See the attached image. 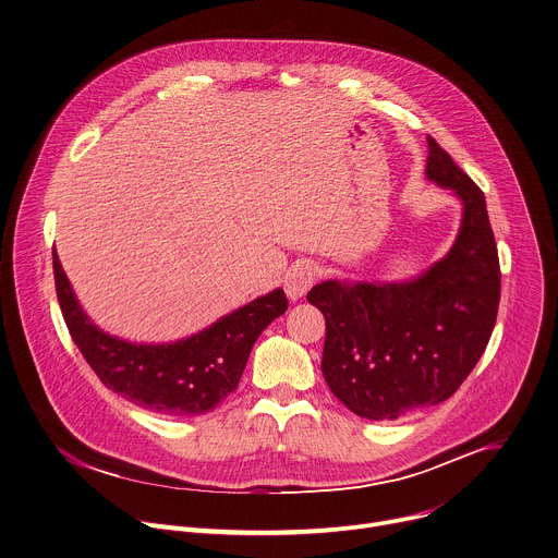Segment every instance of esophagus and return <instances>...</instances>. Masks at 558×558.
Returning a JSON list of instances; mask_svg holds the SVG:
<instances>
[{
    "label": "esophagus",
    "mask_w": 558,
    "mask_h": 558,
    "mask_svg": "<svg viewBox=\"0 0 558 558\" xmlns=\"http://www.w3.org/2000/svg\"><path fill=\"white\" fill-rule=\"evenodd\" d=\"M284 293H287V298L291 300V302H298V300H302L306 293H308V289L313 287V282H315V267L311 265V263H295V265H291L289 267V271L284 274Z\"/></svg>",
    "instance_id": "obj_1"
}]
</instances>
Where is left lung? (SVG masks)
Returning <instances> with one entry per match:
<instances>
[{
  "instance_id": "left-lung-1",
  "label": "left lung",
  "mask_w": 558,
  "mask_h": 558,
  "mask_svg": "<svg viewBox=\"0 0 558 558\" xmlns=\"http://www.w3.org/2000/svg\"><path fill=\"white\" fill-rule=\"evenodd\" d=\"M426 178L463 206L444 258L409 280H324L306 295L326 317L330 391L374 422L446 402L476 367L498 317L500 263L485 193L433 136Z\"/></svg>"
}]
</instances>
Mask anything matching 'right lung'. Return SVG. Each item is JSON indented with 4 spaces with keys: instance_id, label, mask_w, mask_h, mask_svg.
<instances>
[{
    "instance_id": "add662e5",
    "label": "right lung",
    "mask_w": 558,
    "mask_h": 558,
    "mask_svg": "<svg viewBox=\"0 0 558 558\" xmlns=\"http://www.w3.org/2000/svg\"><path fill=\"white\" fill-rule=\"evenodd\" d=\"M53 280L71 339L99 380L132 404L169 417H197L226 400L260 332L289 306L284 291L274 289L191 337L134 343L104 332L86 315L56 252Z\"/></svg>"
}]
</instances>
